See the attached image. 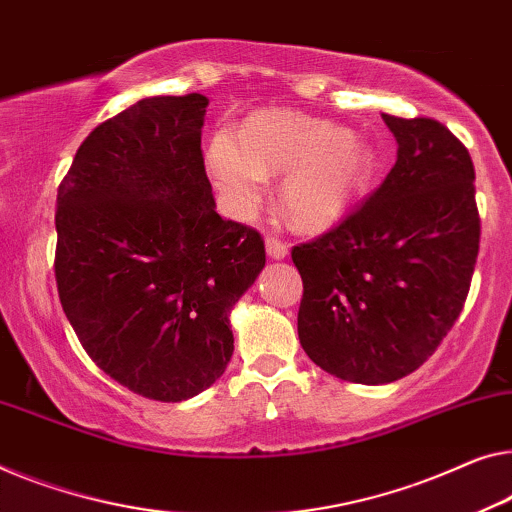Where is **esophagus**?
I'll return each mask as SVG.
<instances>
[{"label": "esophagus", "instance_id": "obj_1", "mask_svg": "<svg viewBox=\"0 0 512 512\" xmlns=\"http://www.w3.org/2000/svg\"><path fill=\"white\" fill-rule=\"evenodd\" d=\"M287 253H289L287 243L273 239V236H269V239H266V255H269L271 259H285Z\"/></svg>", "mask_w": 512, "mask_h": 512}]
</instances>
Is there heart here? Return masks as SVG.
<instances>
[{
	"label": "heart",
	"instance_id": "heart-1",
	"mask_svg": "<svg viewBox=\"0 0 512 512\" xmlns=\"http://www.w3.org/2000/svg\"><path fill=\"white\" fill-rule=\"evenodd\" d=\"M204 165L236 216L253 213L264 200L266 179L287 171L278 190L282 213L299 230L319 232L352 207L375 170V154L347 128L269 108L250 114L241 137L220 128Z\"/></svg>",
	"mask_w": 512,
	"mask_h": 512
}]
</instances>
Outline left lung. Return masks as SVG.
<instances>
[{
	"label": "left lung",
	"mask_w": 512,
	"mask_h": 512,
	"mask_svg": "<svg viewBox=\"0 0 512 512\" xmlns=\"http://www.w3.org/2000/svg\"><path fill=\"white\" fill-rule=\"evenodd\" d=\"M398 160L338 227L292 248L303 280L299 340L354 384L414 372L453 329L478 257L474 163L434 119L381 114Z\"/></svg>",
	"instance_id": "1"
}]
</instances>
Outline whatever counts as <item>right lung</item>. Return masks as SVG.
<instances>
[{
    "label": "right lung",
    "instance_id": "obj_1",
    "mask_svg": "<svg viewBox=\"0 0 512 512\" xmlns=\"http://www.w3.org/2000/svg\"><path fill=\"white\" fill-rule=\"evenodd\" d=\"M207 105L142 98L87 135L57 190L61 308L105 375L158 402L223 375L230 312L266 262L262 236L216 213Z\"/></svg>",
    "mask_w": 512,
    "mask_h": 512
}]
</instances>
